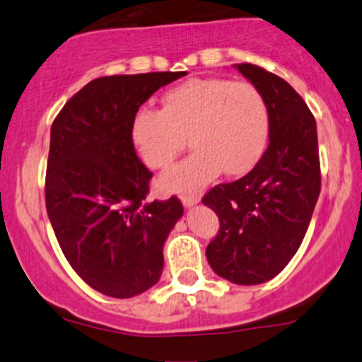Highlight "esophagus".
<instances>
[{
    "label": "esophagus",
    "mask_w": 362,
    "mask_h": 362,
    "mask_svg": "<svg viewBox=\"0 0 362 362\" xmlns=\"http://www.w3.org/2000/svg\"><path fill=\"white\" fill-rule=\"evenodd\" d=\"M199 199H202V197H199V194H182V197H181L182 205H185L186 208H191V206L198 205Z\"/></svg>",
    "instance_id": "34e87169"
}]
</instances>
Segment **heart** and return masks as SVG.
Wrapping results in <instances>:
<instances>
[{
    "instance_id": "1",
    "label": "heart",
    "mask_w": 362,
    "mask_h": 362,
    "mask_svg": "<svg viewBox=\"0 0 362 362\" xmlns=\"http://www.w3.org/2000/svg\"><path fill=\"white\" fill-rule=\"evenodd\" d=\"M132 140L148 168L163 169L189 139L193 152L159 177L164 193H193L220 173L242 176L261 160L271 135L261 89L223 78L189 79L169 89L163 108L140 106Z\"/></svg>"
}]
</instances>
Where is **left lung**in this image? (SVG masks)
<instances>
[{
	"mask_svg": "<svg viewBox=\"0 0 362 362\" xmlns=\"http://www.w3.org/2000/svg\"><path fill=\"white\" fill-rule=\"evenodd\" d=\"M261 89L271 113L269 146L250 173L203 198L220 220L206 259L220 278L261 284L286 267L303 242L320 194L317 123L286 81L254 64H235Z\"/></svg>",
	"mask_w": 362,
	"mask_h": 362,
	"instance_id": "8db88e82",
	"label": "left lung"
}]
</instances>
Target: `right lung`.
<instances>
[{
    "label": "right lung",
    "mask_w": 362,
    "mask_h": 362,
    "mask_svg": "<svg viewBox=\"0 0 362 362\" xmlns=\"http://www.w3.org/2000/svg\"><path fill=\"white\" fill-rule=\"evenodd\" d=\"M182 76L186 71L93 79L50 129L47 215L72 269L106 296L132 298L163 274L164 242L182 205L176 197L146 202L152 173L140 163L130 129L140 106Z\"/></svg>",
    "instance_id": "obj_1"
}]
</instances>
